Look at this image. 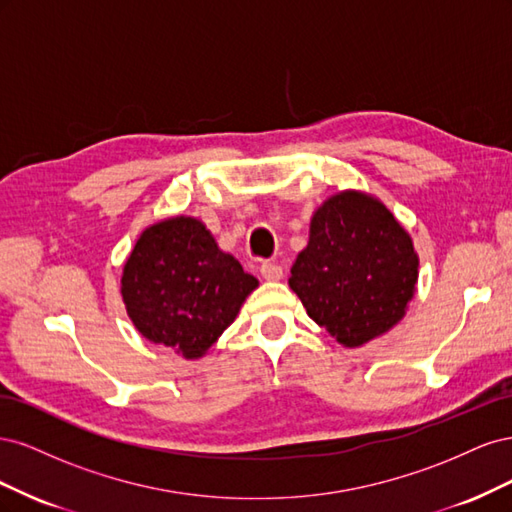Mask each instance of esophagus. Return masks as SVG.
<instances>
[{
  "instance_id": "1",
  "label": "esophagus",
  "mask_w": 512,
  "mask_h": 512,
  "mask_svg": "<svg viewBox=\"0 0 512 512\" xmlns=\"http://www.w3.org/2000/svg\"><path fill=\"white\" fill-rule=\"evenodd\" d=\"M260 275H262V280H267V282H280L284 277V269L277 265V262H262Z\"/></svg>"
}]
</instances>
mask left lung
I'll use <instances>...</instances> for the list:
<instances>
[{"label":"left lung","instance_id":"left-lung-1","mask_svg":"<svg viewBox=\"0 0 512 512\" xmlns=\"http://www.w3.org/2000/svg\"><path fill=\"white\" fill-rule=\"evenodd\" d=\"M290 273L307 316L342 346L359 348L406 316L418 254L380 198L342 190L314 211L309 241Z\"/></svg>","mask_w":512,"mask_h":512}]
</instances>
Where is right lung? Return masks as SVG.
<instances>
[{
  "instance_id": "obj_1",
  "label": "right lung",
  "mask_w": 512,
  "mask_h": 512,
  "mask_svg": "<svg viewBox=\"0 0 512 512\" xmlns=\"http://www.w3.org/2000/svg\"><path fill=\"white\" fill-rule=\"evenodd\" d=\"M256 288V277L192 215L147 226L121 273L134 329L188 361L203 359Z\"/></svg>"
}]
</instances>
